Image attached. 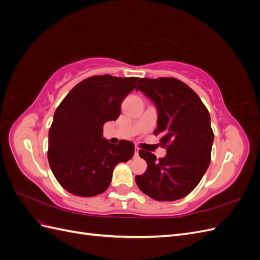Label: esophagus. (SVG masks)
Returning <instances> with one entry per match:
<instances>
[{"instance_id": "obj_1", "label": "esophagus", "mask_w": 260, "mask_h": 260, "mask_svg": "<svg viewBox=\"0 0 260 260\" xmlns=\"http://www.w3.org/2000/svg\"><path fill=\"white\" fill-rule=\"evenodd\" d=\"M135 157H139V148L136 147V151H135Z\"/></svg>"}]
</instances>
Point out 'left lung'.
I'll return each mask as SVG.
<instances>
[{
    "label": "left lung",
    "instance_id": "8db88e82",
    "mask_svg": "<svg viewBox=\"0 0 260 260\" xmlns=\"http://www.w3.org/2000/svg\"><path fill=\"white\" fill-rule=\"evenodd\" d=\"M142 91L158 109L155 136L160 137L167 155L156 158L140 149L147 169L136 177L139 188L153 200L171 202L190 194L207 170L214 132L208 109L190 86L176 78H141Z\"/></svg>",
    "mask_w": 260,
    "mask_h": 260
}]
</instances>
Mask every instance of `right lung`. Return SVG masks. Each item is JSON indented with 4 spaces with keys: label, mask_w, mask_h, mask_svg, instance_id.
<instances>
[{
    "label": "right lung",
    "mask_w": 260,
    "mask_h": 260,
    "mask_svg": "<svg viewBox=\"0 0 260 260\" xmlns=\"http://www.w3.org/2000/svg\"><path fill=\"white\" fill-rule=\"evenodd\" d=\"M137 77L92 76L75 85L61 101L49 130L48 159L54 177L66 191L82 198L103 193L113 170L135 153L131 141L117 145L103 137V125L120 115L124 98Z\"/></svg>",
    "instance_id": "right-lung-1"
}]
</instances>
